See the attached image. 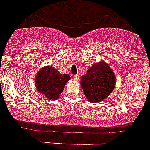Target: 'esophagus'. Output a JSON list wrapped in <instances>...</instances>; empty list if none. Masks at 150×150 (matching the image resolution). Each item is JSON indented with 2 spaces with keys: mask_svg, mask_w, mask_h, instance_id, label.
I'll list each match as a JSON object with an SVG mask.
<instances>
[{
  "mask_svg": "<svg viewBox=\"0 0 150 150\" xmlns=\"http://www.w3.org/2000/svg\"><path fill=\"white\" fill-rule=\"evenodd\" d=\"M73 79L75 80H78L79 79V75H73Z\"/></svg>",
  "mask_w": 150,
  "mask_h": 150,
  "instance_id": "esophagus-1",
  "label": "esophagus"
}]
</instances>
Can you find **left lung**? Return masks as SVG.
<instances>
[{
	"label": "left lung",
	"mask_w": 150,
	"mask_h": 150,
	"mask_svg": "<svg viewBox=\"0 0 150 150\" xmlns=\"http://www.w3.org/2000/svg\"><path fill=\"white\" fill-rule=\"evenodd\" d=\"M80 85L85 96L91 103H99L114 91L116 85V76L104 61L94 63L81 77Z\"/></svg>",
	"instance_id": "1"
}]
</instances>
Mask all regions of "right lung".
<instances>
[{"instance_id":"right-lung-1","label":"right lung","mask_w":150,"mask_h":150,"mask_svg":"<svg viewBox=\"0 0 150 150\" xmlns=\"http://www.w3.org/2000/svg\"><path fill=\"white\" fill-rule=\"evenodd\" d=\"M70 80L68 74H61L51 65L44 66L36 73L35 86L40 93L49 100L60 97L64 86Z\"/></svg>"}]
</instances>
